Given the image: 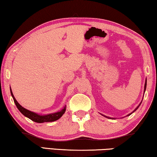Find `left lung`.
Segmentation results:
<instances>
[{"label": "left lung", "instance_id": "left-lung-1", "mask_svg": "<svg viewBox=\"0 0 157 157\" xmlns=\"http://www.w3.org/2000/svg\"><path fill=\"white\" fill-rule=\"evenodd\" d=\"M146 87H147V79H146V81H145V83H144V92H145V90H146ZM142 101H143V100H142ZM141 103H142V102H140V105H138V106H137V107L136 108V109H135L134 111H133V112H131V113H130V114H128L127 115V117H128V116H130V115H131V114H132V113H133L134 112H136V111L137 109V108H138L139 107V106L140 105H141ZM102 116H104V117H107V118H108V119H114V118H111V117H107V116H105V115H103V114H102Z\"/></svg>", "mask_w": 157, "mask_h": 157}]
</instances>
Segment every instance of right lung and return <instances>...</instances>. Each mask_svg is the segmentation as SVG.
I'll use <instances>...</instances> for the list:
<instances>
[{
    "instance_id": "add662e5",
    "label": "right lung",
    "mask_w": 157,
    "mask_h": 157,
    "mask_svg": "<svg viewBox=\"0 0 157 157\" xmlns=\"http://www.w3.org/2000/svg\"><path fill=\"white\" fill-rule=\"evenodd\" d=\"M10 93L11 95L13 97L14 102L15 103V105L17 107V109L20 110V112L24 116H25L26 117L29 118V119H31L33 121L36 122V123H44V122H52L55 121H57L59 119L60 117H62V115L64 114L65 111H66V106H64V107L62 110H60L59 112H55V113H52V114H45V115H40L38 114L37 113L31 112V111L28 110L24 108L23 107L18 103L17 101L16 100L15 98L14 97L13 93L12 92V90L10 88Z\"/></svg>"
}]
</instances>
